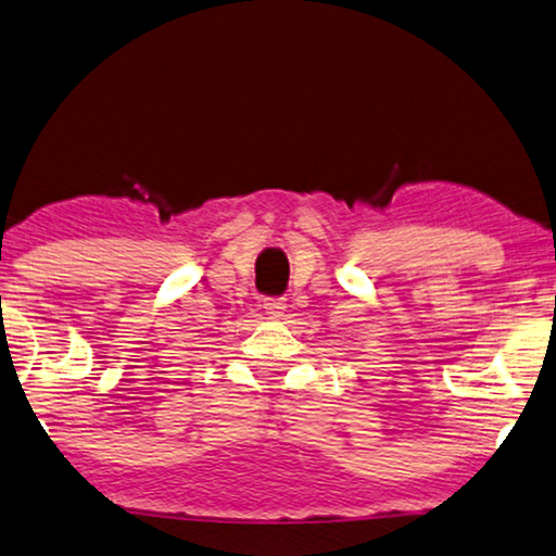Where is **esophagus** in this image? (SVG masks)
<instances>
[{"mask_svg": "<svg viewBox=\"0 0 556 556\" xmlns=\"http://www.w3.org/2000/svg\"><path fill=\"white\" fill-rule=\"evenodd\" d=\"M264 309H266V315L271 317V320H285L287 300H285V298H279V300H266V302H264Z\"/></svg>", "mask_w": 556, "mask_h": 556, "instance_id": "obj_1", "label": "esophagus"}]
</instances>
